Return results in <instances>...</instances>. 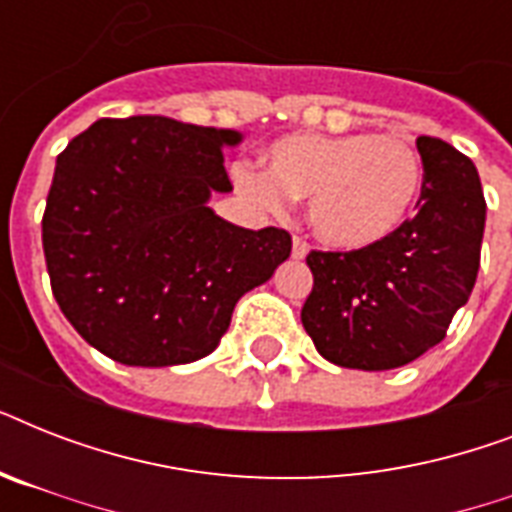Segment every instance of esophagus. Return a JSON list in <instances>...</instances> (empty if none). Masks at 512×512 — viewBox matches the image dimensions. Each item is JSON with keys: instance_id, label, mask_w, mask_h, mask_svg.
Wrapping results in <instances>:
<instances>
[{"instance_id": "obj_1", "label": "esophagus", "mask_w": 512, "mask_h": 512, "mask_svg": "<svg viewBox=\"0 0 512 512\" xmlns=\"http://www.w3.org/2000/svg\"><path fill=\"white\" fill-rule=\"evenodd\" d=\"M308 241L305 239H300V236H295V239H292V257H297V260H303L305 255H308Z\"/></svg>"}]
</instances>
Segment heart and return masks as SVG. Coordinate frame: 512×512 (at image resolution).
I'll return each instance as SVG.
<instances>
[{"instance_id":"1","label":"heart","mask_w":512,"mask_h":512,"mask_svg":"<svg viewBox=\"0 0 512 512\" xmlns=\"http://www.w3.org/2000/svg\"><path fill=\"white\" fill-rule=\"evenodd\" d=\"M233 183L265 212L308 199V220L324 244L372 249L396 236L422 193V159L412 143L377 132H297L265 151V170L233 164Z\"/></svg>"}]
</instances>
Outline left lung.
I'll list each match as a JSON object with an SVG mask.
<instances>
[{"mask_svg":"<svg viewBox=\"0 0 512 512\" xmlns=\"http://www.w3.org/2000/svg\"><path fill=\"white\" fill-rule=\"evenodd\" d=\"M422 193L404 228L361 252H311L305 332L345 369L404 366L446 337L481 265L486 201L476 164L438 138H417Z\"/></svg>","mask_w":512,"mask_h":512,"instance_id":"8db88e82","label":"left lung"}]
</instances>
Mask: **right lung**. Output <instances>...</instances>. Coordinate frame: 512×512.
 <instances>
[{
  "label": "right lung",
  "instance_id": "obj_1",
  "mask_svg": "<svg viewBox=\"0 0 512 512\" xmlns=\"http://www.w3.org/2000/svg\"><path fill=\"white\" fill-rule=\"evenodd\" d=\"M241 132L167 116L98 119L58 156L42 244L71 327L127 366L209 356L241 295L292 252L284 228L249 231L209 209L233 188L223 148Z\"/></svg>",
  "mask_w": 512,
  "mask_h": 512
}]
</instances>
